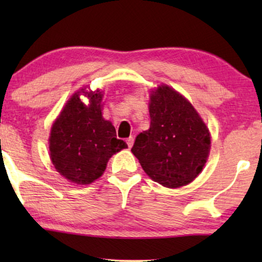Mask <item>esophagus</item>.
Wrapping results in <instances>:
<instances>
[{"instance_id": "obj_1", "label": "esophagus", "mask_w": 262, "mask_h": 262, "mask_svg": "<svg viewBox=\"0 0 262 262\" xmlns=\"http://www.w3.org/2000/svg\"><path fill=\"white\" fill-rule=\"evenodd\" d=\"M134 141H135L134 137H128V138L126 139V143H127V146H128V148H131V146L134 145Z\"/></svg>"}]
</instances>
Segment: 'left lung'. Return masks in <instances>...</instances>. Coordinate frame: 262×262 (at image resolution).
I'll return each mask as SVG.
<instances>
[{
  "instance_id": "1",
  "label": "left lung",
  "mask_w": 262,
  "mask_h": 262,
  "mask_svg": "<svg viewBox=\"0 0 262 262\" xmlns=\"http://www.w3.org/2000/svg\"><path fill=\"white\" fill-rule=\"evenodd\" d=\"M150 128L136 137L131 151L146 174L164 187L194 180L206 163L210 134L184 96L168 85L151 93Z\"/></svg>"
}]
</instances>
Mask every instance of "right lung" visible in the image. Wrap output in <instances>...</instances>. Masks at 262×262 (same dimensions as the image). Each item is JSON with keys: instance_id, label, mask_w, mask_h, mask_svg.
<instances>
[{"instance_id": "add662e5", "label": "right lung", "mask_w": 262, "mask_h": 262, "mask_svg": "<svg viewBox=\"0 0 262 262\" xmlns=\"http://www.w3.org/2000/svg\"><path fill=\"white\" fill-rule=\"evenodd\" d=\"M81 92L89 95L88 105L80 101ZM101 100L99 91L76 93L51 128L52 163L58 173L75 184H92L101 177L110 157L127 148L126 143L117 138L112 123L102 118Z\"/></svg>"}]
</instances>
